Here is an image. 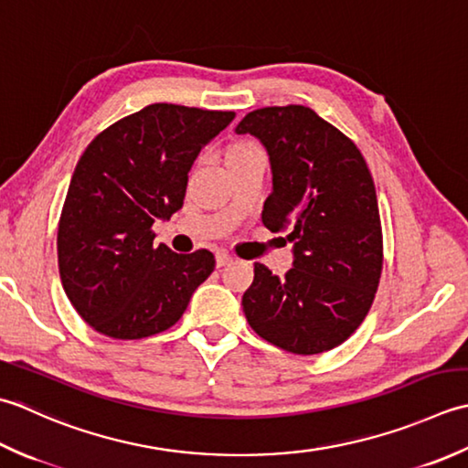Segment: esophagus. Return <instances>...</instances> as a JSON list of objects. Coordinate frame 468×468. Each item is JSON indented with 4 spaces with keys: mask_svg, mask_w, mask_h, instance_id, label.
Returning a JSON list of instances; mask_svg holds the SVG:
<instances>
[{
    "mask_svg": "<svg viewBox=\"0 0 468 468\" xmlns=\"http://www.w3.org/2000/svg\"><path fill=\"white\" fill-rule=\"evenodd\" d=\"M230 262H232V256L230 254L224 252V250L216 252V264L218 266H226V264H230Z\"/></svg>",
    "mask_w": 468,
    "mask_h": 468,
    "instance_id": "34e87169",
    "label": "esophagus"
}]
</instances>
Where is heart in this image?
Returning <instances> with one entry per match:
<instances>
[{
  "instance_id": "b5f03b06",
  "label": "heart",
  "mask_w": 468,
  "mask_h": 468,
  "mask_svg": "<svg viewBox=\"0 0 468 468\" xmlns=\"http://www.w3.org/2000/svg\"><path fill=\"white\" fill-rule=\"evenodd\" d=\"M248 147H254V145H248V143H240V145H236L234 149H248Z\"/></svg>"
}]
</instances>
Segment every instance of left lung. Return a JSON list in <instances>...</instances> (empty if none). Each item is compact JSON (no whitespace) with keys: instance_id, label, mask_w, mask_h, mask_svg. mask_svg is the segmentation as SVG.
<instances>
[{"instance_id":"obj_1","label":"left lung","mask_w":468,"mask_h":468,"mask_svg":"<svg viewBox=\"0 0 468 468\" xmlns=\"http://www.w3.org/2000/svg\"><path fill=\"white\" fill-rule=\"evenodd\" d=\"M236 133L269 154L262 224L291 232L294 259L282 279L254 262L244 314L272 346L323 354L361 325L376 297L384 246L374 179L354 143L303 104L248 112Z\"/></svg>"}]
</instances>
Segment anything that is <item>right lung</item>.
<instances>
[{"instance_id": "add662e5", "label": "right lung", "mask_w": 468, "mask_h": 468, "mask_svg": "<svg viewBox=\"0 0 468 468\" xmlns=\"http://www.w3.org/2000/svg\"><path fill=\"white\" fill-rule=\"evenodd\" d=\"M234 117L155 102L84 149L58 224V269L72 307L102 335L141 339L169 329L212 274V252L155 248L151 226L184 206L196 157Z\"/></svg>"}]
</instances>
